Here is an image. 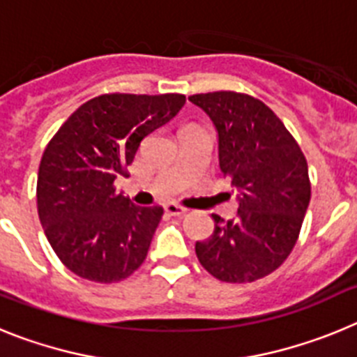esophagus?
<instances>
[{"label":"esophagus","instance_id":"obj_1","mask_svg":"<svg viewBox=\"0 0 357 357\" xmlns=\"http://www.w3.org/2000/svg\"><path fill=\"white\" fill-rule=\"evenodd\" d=\"M164 211H166V214H169V216H181V214L188 213L185 207L176 206V204H166V206H164Z\"/></svg>","mask_w":357,"mask_h":357}]
</instances>
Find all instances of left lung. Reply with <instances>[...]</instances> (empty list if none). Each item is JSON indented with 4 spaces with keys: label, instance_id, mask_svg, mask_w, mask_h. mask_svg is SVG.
<instances>
[{
    "label": "left lung",
    "instance_id": "1",
    "mask_svg": "<svg viewBox=\"0 0 357 357\" xmlns=\"http://www.w3.org/2000/svg\"><path fill=\"white\" fill-rule=\"evenodd\" d=\"M218 130L220 168L239 191L238 216L213 214L197 241L200 264L223 282H254L288 259L311 200L307 160L284 123L261 100L234 91L193 94Z\"/></svg>",
    "mask_w": 357,
    "mask_h": 357
}]
</instances>
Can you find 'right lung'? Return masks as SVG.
Segmentation results:
<instances>
[{
    "label": "right lung",
    "instance_id": "1",
    "mask_svg": "<svg viewBox=\"0 0 357 357\" xmlns=\"http://www.w3.org/2000/svg\"><path fill=\"white\" fill-rule=\"evenodd\" d=\"M184 94L96 96L78 107L43 153L37 211L68 270L102 284L127 279L146 259L164 211L116 193L141 141L184 107Z\"/></svg>",
    "mask_w": 357,
    "mask_h": 357
}]
</instances>
